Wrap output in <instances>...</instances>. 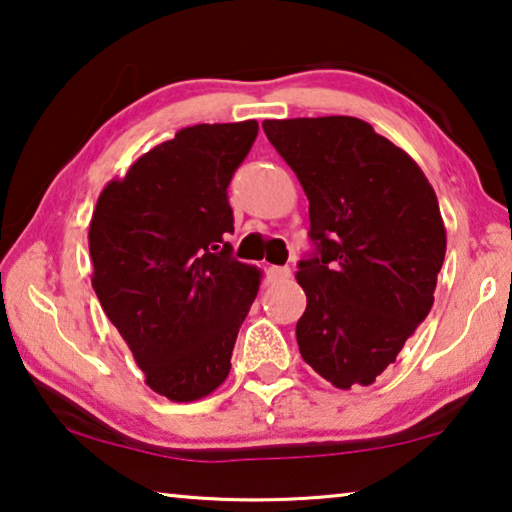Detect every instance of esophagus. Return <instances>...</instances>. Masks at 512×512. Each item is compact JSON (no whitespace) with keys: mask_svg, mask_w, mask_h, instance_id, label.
<instances>
[{"mask_svg":"<svg viewBox=\"0 0 512 512\" xmlns=\"http://www.w3.org/2000/svg\"><path fill=\"white\" fill-rule=\"evenodd\" d=\"M289 277H291V268L289 266H271V268H268V282L277 284V282L289 280Z\"/></svg>","mask_w":512,"mask_h":512,"instance_id":"obj_1","label":"esophagus"}]
</instances>
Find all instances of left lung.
Segmentation results:
<instances>
[{"label": "left lung", "instance_id": "obj_1", "mask_svg": "<svg viewBox=\"0 0 512 512\" xmlns=\"http://www.w3.org/2000/svg\"><path fill=\"white\" fill-rule=\"evenodd\" d=\"M264 133L309 198L316 253L296 280L302 359L329 384L370 386L433 305L447 235L409 153L357 117L266 119Z\"/></svg>", "mask_w": 512, "mask_h": 512}]
</instances>
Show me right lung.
<instances>
[{
    "label": "right lung",
    "mask_w": 512,
    "mask_h": 512,
    "mask_svg": "<svg viewBox=\"0 0 512 512\" xmlns=\"http://www.w3.org/2000/svg\"><path fill=\"white\" fill-rule=\"evenodd\" d=\"M257 121L196 124L103 187L90 221L92 287L144 372L171 402H194L230 372L262 271L230 255L228 185Z\"/></svg>",
    "instance_id": "obj_1"
}]
</instances>
